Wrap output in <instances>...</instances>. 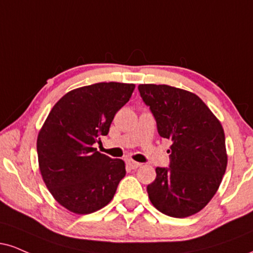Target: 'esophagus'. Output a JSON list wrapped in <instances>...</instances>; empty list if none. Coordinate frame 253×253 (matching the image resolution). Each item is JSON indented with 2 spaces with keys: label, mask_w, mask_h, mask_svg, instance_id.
<instances>
[{
  "label": "esophagus",
  "mask_w": 253,
  "mask_h": 253,
  "mask_svg": "<svg viewBox=\"0 0 253 253\" xmlns=\"http://www.w3.org/2000/svg\"><path fill=\"white\" fill-rule=\"evenodd\" d=\"M140 165H141V164L136 163V161H134V160H127V167L130 169H138V167H140Z\"/></svg>",
  "instance_id": "34e87169"
}]
</instances>
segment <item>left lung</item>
Returning <instances> with one entry per match:
<instances>
[{
  "label": "left lung",
  "instance_id": "left-lung-1",
  "mask_svg": "<svg viewBox=\"0 0 253 253\" xmlns=\"http://www.w3.org/2000/svg\"><path fill=\"white\" fill-rule=\"evenodd\" d=\"M138 89L159 135L172 141L169 167H157L148 198L169 217L196 214L213 198L226 171L223 126L196 94L167 84H139Z\"/></svg>",
  "mask_w": 253,
  "mask_h": 253
}]
</instances>
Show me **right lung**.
Wrapping results in <instances>:
<instances>
[{
  "label": "right lung",
  "instance_id": "right-lung-1",
  "mask_svg": "<svg viewBox=\"0 0 253 253\" xmlns=\"http://www.w3.org/2000/svg\"><path fill=\"white\" fill-rule=\"evenodd\" d=\"M135 86L99 82L73 89L51 108L38 135L39 167L60 205L77 214L102 209L126 174L125 163L94 148Z\"/></svg>",
  "mask_w": 253,
  "mask_h": 253
}]
</instances>
